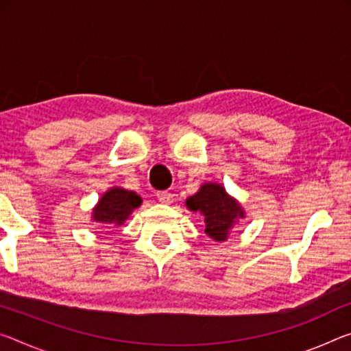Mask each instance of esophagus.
<instances>
[{"mask_svg":"<svg viewBox=\"0 0 351 351\" xmlns=\"http://www.w3.org/2000/svg\"><path fill=\"white\" fill-rule=\"evenodd\" d=\"M156 197H158V199L162 204H171V203H173V195H171L170 192H165V191L164 192H158V193H156Z\"/></svg>","mask_w":351,"mask_h":351,"instance_id":"esophagus-1","label":"esophagus"}]
</instances>
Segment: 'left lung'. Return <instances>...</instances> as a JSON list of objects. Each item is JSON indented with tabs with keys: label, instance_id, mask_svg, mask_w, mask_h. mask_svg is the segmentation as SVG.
I'll list each match as a JSON object with an SVG mask.
<instances>
[{
	"label": "left lung",
	"instance_id": "8db88e82",
	"mask_svg": "<svg viewBox=\"0 0 351 351\" xmlns=\"http://www.w3.org/2000/svg\"><path fill=\"white\" fill-rule=\"evenodd\" d=\"M186 206L204 217V232L217 242L226 241L237 219L245 217L242 206L217 182L203 184L195 195L186 199Z\"/></svg>",
	"mask_w": 351,
	"mask_h": 351
}]
</instances>
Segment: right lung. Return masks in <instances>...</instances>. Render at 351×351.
<instances>
[{"label":"right lung","mask_w":351,"mask_h":351,"mask_svg":"<svg viewBox=\"0 0 351 351\" xmlns=\"http://www.w3.org/2000/svg\"><path fill=\"white\" fill-rule=\"evenodd\" d=\"M142 204V198L136 192L121 187H112L99 198L93 208L92 219L97 223L123 225L132 210Z\"/></svg>","instance_id":"right-lung-1"}]
</instances>
